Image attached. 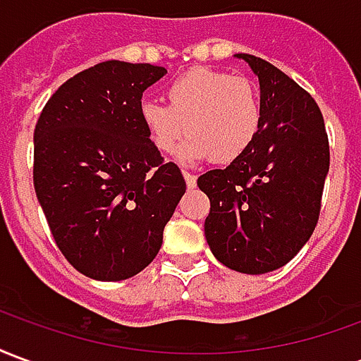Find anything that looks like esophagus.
I'll return each instance as SVG.
<instances>
[{"label":"esophagus","mask_w":361,"mask_h":361,"mask_svg":"<svg viewBox=\"0 0 361 361\" xmlns=\"http://www.w3.org/2000/svg\"><path fill=\"white\" fill-rule=\"evenodd\" d=\"M183 178H185V185H188V189L195 188L197 176H193V173H189V172H183Z\"/></svg>","instance_id":"esophagus-1"}]
</instances>
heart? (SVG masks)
<instances>
[{"mask_svg":"<svg viewBox=\"0 0 361 361\" xmlns=\"http://www.w3.org/2000/svg\"><path fill=\"white\" fill-rule=\"evenodd\" d=\"M168 106L145 100L139 118L152 149L172 154L181 150L185 162L211 158L214 164H232L257 139L263 123V102L257 87L228 71L193 67L176 77L168 89Z\"/></svg>","mask_w":361,"mask_h":361,"instance_id":"heart-1","label":"heart"}]
</instances>
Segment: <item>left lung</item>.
I'll list each match as a JSON object with an SVG mask.
<instances>
[{"mask_svg": "<svg viewBox=\"0 0 361 361\" xmlns=\"http://www.w3.org/2000/svg\"><path fill=\"white\" fill-rule=\"evenodd\" d=\"M235 58L259 77L261 131L242 158L199 176L197 185L211 199L212 255L232 271L263 274L294 259L317 226L329 137L317 102L294 79L250 54Z\"/></svg>", "mask_w": 361, "mask_h": 361, "instance_id": "8db88e82", "label": "left lung"}]
</instances>
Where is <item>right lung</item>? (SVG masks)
Returning a JSON list of instances; mask_svg holds the SVG:
<instances>
[{
	"instance_id": "right-lung-1",
	"label": "right lung",
	"mask_w": 361,
	"mask_h": 361,
	"mask_svg": "<svg viewBox=\"0 0 361 361\" xmlns=\"http://www.w3.org/2000/svg\"><path fill=\"white\" fill-rule=\"evenodd\" d=\"M164 75L102 61L63 82L36 123L38 203L63 257L89 279L126 280L150 265L185 193L139 118L142 92Z\"/></svg>"
}]
</instances>
